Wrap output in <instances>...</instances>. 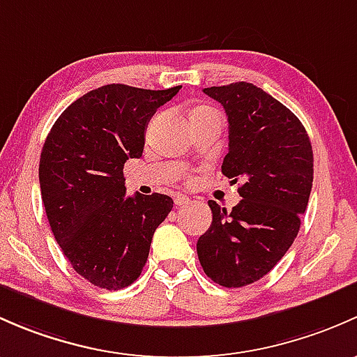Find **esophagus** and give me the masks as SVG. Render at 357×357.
<instances>
[{"mask_svg":"<svg viewBox=\"0 0 357 357\" xmlns=\"http://www.w3.org/2000/svg\"><path fill=\"white\" fill-rule=\"evenodd\" d=\"M187 203H189V196H185V194H177V196H175V204L177 206H182Z\"/></svg>","mask_w":357,"mask_h":357,"instance_id":"obj_1","label":"esophagus"}]
</instances>
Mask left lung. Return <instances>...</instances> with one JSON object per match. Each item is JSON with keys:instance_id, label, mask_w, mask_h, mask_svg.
I'll return each instance as SVG.
<instances>
[{"instance_id": "1", "label": "left lung", "mask_w": 357, "mask_h": 357, "mask_svg": "<svg viewBox=\"0 0 357 357\" xmlns=\"http://www.w3.org/2000/svg\"><path fill=\"white\" fill-rule=\"evenodd\" d=\"M229 116L222 174L238 183L232 211L208 201L213 222L197 241L204 273L223 287L263 278L284 258L313 187V148L287 106L249 82L206 87Z\"/></svg>"}]
</instances>
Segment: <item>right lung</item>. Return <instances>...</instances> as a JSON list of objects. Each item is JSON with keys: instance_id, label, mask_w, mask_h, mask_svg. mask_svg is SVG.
Segmentation results:
<instances>
[{"instance_id": "add662e5", "label": "right lung", "mask_w": 357, "mask_h": 357, "mask_svg": "<svg viewBox=\"0 0 357 357\" xmlns=\"http://www.w3.org/2000/svg\"><path fill=\"white\" fill-rule=\"evenodd\" d=\"M182 86L108 84L58 116L44 141L39 183L51 232L73 270L108 290L137 280L154 230L174 208L165 194H125L123 165L141 158L149 120Z\"/></svg>"}]
</instances>
